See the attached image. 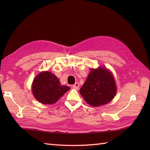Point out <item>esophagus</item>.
<instances>
[{
	"label": "esophagus",
	"instance_id": "34e87169",
	"mask_svg": "<svg viewBox=\"0 0 150 150\" xmlns=\"http://www.w3.org/2000/svg\"><path fill=\"white\" fill-rule=\"evenodd\" d=\"M73 88L75 89V90H78L79 88V84L78 82H75V83L73 85Z\"/></svg>",
	"mask_w": 150,
	"mask_h": 150
}]
</instances>
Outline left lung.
<instances>
[{"label":"left lung","mask_w":150,"mask_h":150,"mask_svg":"<svg viewBox=\"0 0 150 150\" xmlns=\"http://www.w3.org/2000/svg\"><path fill=\"white\" fill-rule=\"evenodd\" d=\"M90 70L86 81L80 89L82 97L88 104L94 107L110 103L117 92L112 73L103 67Z\"/></svg>","instance_id":"8db88e82"}]
</instances>
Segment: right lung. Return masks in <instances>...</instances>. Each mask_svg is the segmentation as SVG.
<instances>
[{
  "instance_id": "obj_1",
  "label": "right lung",
  "mask_w": 150,
  "mask_h": 150,
  "mask_svg": "<svg viewBox=\"0 0 150 150\" xmlns=\"http://www.w3.org/2000/svg\"><path fill=\"white\" fill-rule=\"evenodd\" d=\"M31 89L38 101L42 104H52L57 102L69 88L61 85L59 79L53 73L42 71L34 79Z\"/></svg>"
}]
</instances>
